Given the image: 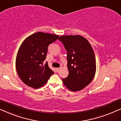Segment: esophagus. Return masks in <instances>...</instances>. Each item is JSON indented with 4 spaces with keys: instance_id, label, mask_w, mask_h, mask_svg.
Returning <instances> with one entry per match:
<instances>
[{
    "instance_id": "esophagus-1",
    "label": "esophagus",
    "mask_w": 121,
    "mask_h": 121,
    "mask_svg": "<svg viewBox=\"0 0 121 121\" xmlns=\"http://www.w3.org/2000/svg\"><path fill=\"white\" fill-rule=\"evenodd\" d=\"M60 69V67H59V68H56V71H59Z\"/></svg>"
}]
</instances>
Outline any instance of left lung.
Masks as SVG:
<instances>
[{
	"label": "left lung",
	"instance_id": "obj_1",
	"mask_svg": "<svg viewBox=\"0 0 121 121\" xmlns=\"http://www.w3.org/2000/svg\"><path fill=\"white\" fill-rule=\"evenodd\" d=\"M59 40L67 53L69 75L62 78L64 84L71 91L82 90L92 81L96 73V59L88 40L80 35H64Z\"/></svg>",
	"mask_w": 121,
	"mask_h": 121
}]
</instances>
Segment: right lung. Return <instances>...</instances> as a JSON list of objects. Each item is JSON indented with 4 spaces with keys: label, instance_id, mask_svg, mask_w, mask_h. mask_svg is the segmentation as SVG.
<instances>
[{
    "label": "right lung",
    "instance_id": "add662e5",
    "mask_svg": "<svg viewBox=\"0 0 121 121\" xmlns=\"http://www.w3.org/2000/svg\"><path fill=\"white\" fill-rule=\"evenodd\" d=\"M59 35L38 32L30 35L22 42L16 58V69L22 81L34 88L41 87L54 73L48 62L44 65L48 46Z\"/></svg>",
    "mask_w": 121,
    "mask_h": 121
}]
</instances>
